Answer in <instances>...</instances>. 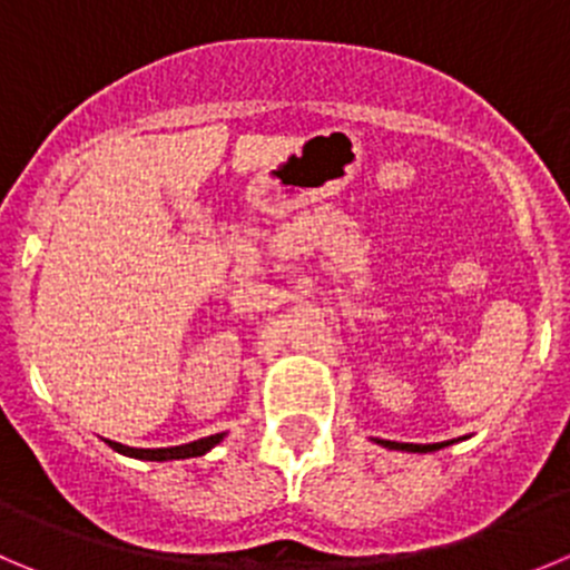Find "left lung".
Instances as JSON below:
<instances>
[{
    "instance_id": "1",
    "label": "left lung",
    "mask_w": 570,
    "mask_h": 570,
    "mask_svg": "<svg viewBox=\"0 0 570 570\" xmlns=\"http://www.w3.org/2000/svg\"><path fill=\"white\" fill-rule=\"evenodd\" d=\"M379 445H384V449H392V451H412V454H429V451H440L445 449L449 443H429V445H417V443H392V440H375Z\"/></svg>"
}]
</instances>
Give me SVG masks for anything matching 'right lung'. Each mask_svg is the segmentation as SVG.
Wrapping results in <instances>:
<instances>
[{
	"label": "right lung",
	"mask_w": 570,
	"mask_h": 570,
	"mask_svg": "<svg viewBox=\"0 0 570 570\" xmlns=\"http://www.w3.org/2000/svg\"><path fill=\"white\" fill-rule=\"evenodd\" d=\"M225 432L223 434H212V438H203L195 440V443H186V445H175V449H130V445H121V443H110L108 445L114 451L125 456H136V460H150V462H167V460H189V456H203L206 451H212L214 445L223 443Z\"/></svg>",
	"instance_id": "obj_1"
}]
</instances>
